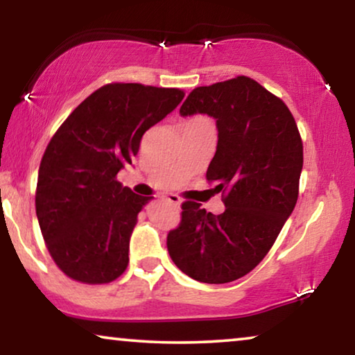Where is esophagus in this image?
Segmentation results:
<instances>
[{
  "label": "esophagus",
  "mask_w": 355,
  "mask_h": 355,
  "mask_svg": "<svg viewBox=\"0 0 355 355\" xmlns=\"http://www.w3.org/2000/svg\"><path fill=\"white\" fill-rule=\"evenodd\" d=\"M164 198H166L168 202L174 203V205H179V203H181V197L176 196V193H168V196H164Z\"/></svg>",
  "instance_id": "obj_1"
}]
</instances>
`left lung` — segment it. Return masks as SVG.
<instances>
[{
  "label": "left lung",
  "mask_w": 355,
  "mask_h": 355,
  "mask_svg": "<svg viewBox=\"0 0 355 355\" xmlns=\"http://www.w3.org/2000/svg\"><path fill=\"white\" fill-rule=\"evenodd\" d=\"M179 113L216 119V153L207 181L221 192L213 215L187 200L168 232L174 265L192 279L231 283L250 273L273 247L299 197L304 147L297 124L278 96L247 76L193 89Z\"/></svg>",
  "instance_id": "1"
}]
</instances>
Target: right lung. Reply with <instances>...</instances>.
<instances>
[{
  "instance_id": "obj_1",
  "label": "right lung",
  "mask_w": 355,
  "mask_h": 355,
  "mask_svg": "<svg viewBox=\"0 0 355 355\" xmlns=\"http://www.w3.org/2000/svg\"><path fill=\"white\" fill-rule=\"evenodd\" d=\"M184 98L179 89L113 82L87 96L43 153L35 210L51 259L84 284H106L129 263L137 215L153 197L123 187L116 176L132 164L147 130Z\"/></svg>"
}]
</instances>
